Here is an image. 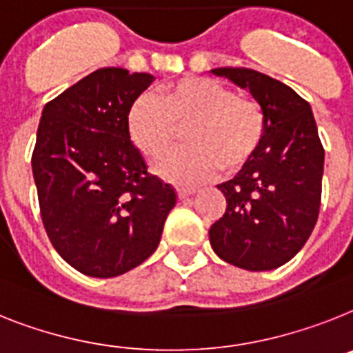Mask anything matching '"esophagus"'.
<instances>
[{"label": "esophagus", "instance_id": "34e87169", "mask_svg": "<svg viewBox=\"0 0 353 353\" xmlns=\"http://www.w3.org/2000/svg\"><path fill=\"white\" fill-rule=\"evenodd\" d=\"M195 194V188L192 186H177V195H179V199H186V197H190V195Z\"/></svg>", "mask_w": 353, "mask_h": 353}]
</instances>
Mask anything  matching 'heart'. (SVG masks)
<instances>
[{"instance_id": "obj_1", "label": "heart", "mask_w": 353, "mask_h": 353, "mask_svg": "<svg viewBox=\"0 0 353 353\" xmlns=\"http://www.w3.org/2000/svg\"><path fill=\"white\" fill-rule=\"evenodd\" d=\"M188 127L190 145L159 165L163 176L201 183L224 167L233 172L253 158L265 136V112L256 100L206 77H186L170 88L143 93L127 112L132 143L150 159L167 156Z\"/></svg>"}]
</instances>
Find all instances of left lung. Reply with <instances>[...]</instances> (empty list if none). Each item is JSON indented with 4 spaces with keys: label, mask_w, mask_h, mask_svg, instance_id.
Instances as JSON below:
<instances>
[{
    "label": "left lung",
    "mask_w": 353,
    "mask_h": 353,
    "mask_svg": "<svg viewBox=\"0 0 353 353\" xmlns=\"http://www.w3.org/2000/svg\"><path fill=\"white\" fill-rule=\"evenodd\" d=\"M250 90L265 112V136L253 158L217 188L226 212L210 228V244L224 262L269 271L309 241L321 204L325 149L309 102L283 82L250 68H217Z\"/></svg>",
    "instance_id": "8db88e82"
}]
</instances>
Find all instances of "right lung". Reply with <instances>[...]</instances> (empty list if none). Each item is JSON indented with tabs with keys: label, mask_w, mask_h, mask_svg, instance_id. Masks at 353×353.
Returning <instances> with one entry per match:
<instances>
[{
	"label": "right lung",
	"mask_w": 353,
	"mask_h": 353,
	"mask_svg": "<svg viewBox=\"0 0 353 353\" xmlns=\"http://www.w3.org/2000/svg\"><path fill=\"white\" fill-rule=\"evenodd\" d=\"M150 73L100 68L43 109L34 172L41 219L62 259L82 274L112 278L149 259L176 192L147 172L127 112Z\"/></svg>",
	"instance_id": "add662e5"
}]
</instances>
